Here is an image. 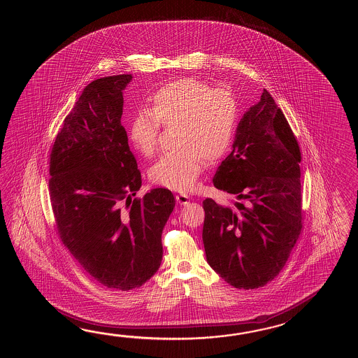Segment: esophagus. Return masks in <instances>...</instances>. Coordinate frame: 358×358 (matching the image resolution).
Here are the masks:
<instances>
[{"instance_id": "34e87169", "label": "esophagus", "mask_w": 358, "mask_h": 358, "mask_svg": "<svg viewBox=\"0 0 358 358\" xmlns=\"http://www.w3.org/2000/svg\"><path fill=\"white\" fill-rule=\"evenodd\" d=\"M176 202L179 203V205H188L189 203L190 197L189 196H187V194H176Z\"/></svg>"}]
</instances>
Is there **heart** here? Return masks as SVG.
I'll list each match as a JSON object with an SVG mask.
<instances>
[{
    "mask_svg": "<svg viewBox=\"0 0 358 358\" xmlns=\"http://www.w3.org/2000/svg\"><path fill=\"white\" fill-rule=\"evenodd\" d=\"M239 119L236 94L213 90L194 78L164 85L152 96V110L141 108L131 117L129 138L145 157L156 152L161 124L176 125V151L165 153L151 170L153 182L176 192L196 187L205 161L228 152Z\"/></svg>",
    "mask_w": 358,
    "mask_h": 358,
    "instance_id": "1",
    "label": "heart"
}]
</instances>
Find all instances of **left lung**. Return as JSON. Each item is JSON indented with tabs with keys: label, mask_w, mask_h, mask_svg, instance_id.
<instances>
[{
	"label": "left lung",
	"mask_w": 358,
	"mask_h": 358,
	"mask_svg": "<svg viewBox=\"0 0 358 358\" xmlns=\"http://www.w3.org/2000/svg\"><path fill=\"white\" fill-rule=\"evenodd\" d=\"M301 151L282 110L264 90L236 127L233 151L213 185L236 201H203L208 265L238 289L266 285L282 271L302 229Z\"/></svg>",
	"instance_id": "obj_1"
}]
</instances>
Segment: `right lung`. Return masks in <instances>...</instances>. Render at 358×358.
Instances as JSON below:
<instances>
[{"mask_svg": "<svg viewBox=\"0 0 358 358\" xmlns=\"http://www.w3.org/2000/svg\"><path fill=\"white\" fill-rule=\"evenodd\" d=\"M130 74L84 88L50 155V196L61 242L93 279L136 289L162 261L161 234L176 199L165 188L133 198L142 176L122 125Z\"/></svg>", "mask_w": 358, "mask_h": 358, "instance_id": "obj_1", "label": "right lung"}]
</instances>
